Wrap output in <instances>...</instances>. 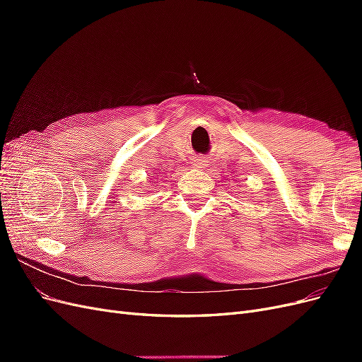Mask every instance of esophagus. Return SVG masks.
Returning a JSON list of instances; mask_svg holds the SVG:
<instances>
[{
	"label": "esophagus",
	"instance_id": "esophagus-1",
	"mask_svg": "<svg viewBox=\"0 0 362 362\" xmlns=\"http://www.w3.org/2000/svg\"><path fill=\"white\" fill-rule=\"evenodd\" d=\"M206 160L205 158H201V157H198V158H196L194 160V164H196V166H198V168H204V166H206Z\"/></svg>",
	"mask_w": 362,
	"mask_h": 362
}]
</instances>
